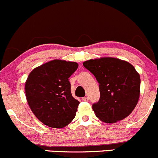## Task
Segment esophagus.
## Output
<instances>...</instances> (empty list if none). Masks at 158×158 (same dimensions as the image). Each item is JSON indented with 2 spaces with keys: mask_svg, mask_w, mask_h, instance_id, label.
<instances>
[{
  "mask_svg": "<svg viewBox=\"0 0 158 158\" xmlns=\"http://www.w3.org/2000/svg\"><path fill=\"white\" fill-rule=\"evenodd\" d=\"M82 99L84 100V101H85V102H86V101H88V100H89V98L87 97V96H85V97H84V98H82Z\"/></svg>",
  "mask_w": 158,
  "mask_h": 158,
  "instance_id": "34e87169",
  "label": "esophagus"
}]
</instances>
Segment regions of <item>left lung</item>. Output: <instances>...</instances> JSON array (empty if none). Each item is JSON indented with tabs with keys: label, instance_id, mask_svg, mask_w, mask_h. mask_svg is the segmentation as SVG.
Masks as SVG:
<instances>
[{
	"label": "left lung",
	"instance_id": "obj_1",
	"mask_svg": "<svg viewBox=\"0 0 158 158\" xmlns=\"http://www.w3.org/2000/svg\"><path fill=\"white\" fill-rule=\"evenodd\" d=\"M83 65L99 84V101L93 105L96 116L108 123L129 116L140 96V76L133 65L113 57L89 59Z\"/></svg>",
	"mask_w": 158,
	"mask_h": 158
}]
</instances>
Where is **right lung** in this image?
Returning <instances> with one entry per match:
<instances>
[{"label":"right lung","instance_id":"1","mask_svg":"<svg viewBox=\"0 0 158 158\" xmlns=\"http://www.w3.org/2000/svg\"><path fill=\"white\" fill-rule=\"evenodd\" d=\"M77 67L75 62L53 59L28 74L25 85L27 102L44 124L63 128L75 117L80 102L72 96L69 78Z\"/></svg>","mask_w":158,"mask_h":158}]
</instances>
